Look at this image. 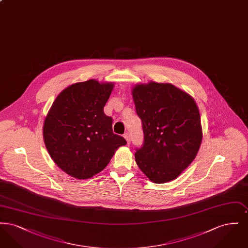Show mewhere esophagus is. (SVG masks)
<instances>
[{"mask_svg":"<svg viewBox=\"0 0 248 248\" xmlns=\"http://www.w3.org/2000/svg\"><path fill=\"white\" fill-rule=\"evenodd\" d=\"M124 139L126 140V141H127V144L129 145L130 144V134L129 133H125L124 135Z\"/></svg>","mask_w":248,"mask_h":248,"instance_id":"obj_1","label":"esophagus"}]
</instances>
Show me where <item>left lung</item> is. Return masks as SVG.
Returning <instances> with one entry per match:
<instances>
[{"label": "left lung", "instance_id": "obj_1", "mask_svg": "<svg viewBox=\"0 0 248 248\" xmlns=\"http://www.w3.org/2000/svg\"><path fill=\"white\" fill-rule=\"evenodd\" d=\"M144 140L135 159L154 183L177 178L195 158L202 142L200 113L194 99L170 83L134 87Z\"/></svg>", "mask_w": 248, "mask_h": 248}]
</instances>
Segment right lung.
Returning <instances> with one entry per match:
<instances>
[{"label":"right lung","mask_w":248,"mask_h":248,"mask_svg":"<svg viewBox=\"0 0 248 248\" xmlns=\"http://www.w3.org/2000/svg\"><path fill=\"white\" fill-rule=\"evenodd\" d=\"M113 84L94 80L64 89L51 107L44 124L48 153L60 169L86 179L102 171L126 140L113 133L105 106Z\"/></svg>","instance_id":"add662e5"}]
</instances>
